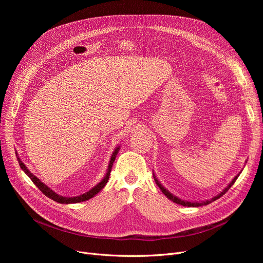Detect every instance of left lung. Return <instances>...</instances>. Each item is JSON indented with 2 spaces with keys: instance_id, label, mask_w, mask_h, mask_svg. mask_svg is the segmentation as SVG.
I'll return each instance as SVG.
<instances>
[{
  "instance_id": "obj_1",
  "label": "left lung",
  "mask_w": 263,
  "mask_h": 263,
  "mask_svg": "<svg viewBox=\"0 0 263 263\" xmlns=\"http://www.w3.org/2000/svg\"><path fill=\"white\" fill-rule=\"evenodd\" d=\"M245 163H246V161H245ZM240 174H241V172L234 177L232 180L229 182V184L219 193V194H217L216 196H214L213 198H211V199H206V200H204V201H190V200H184V199H181V198H179V197H177L176 195H174L173 193H171L167 189H165L163 185H162V183L159 181V179L157 178V176H156V174L154 173V178H155V181H156V183H157V185L160 187V190L162 191V193L163 194L166 196L168 199H171V200H173L174 202H176V203H178V204H181V205H184V206H200V205H205V204H209L210 202H212V201H214V200H216V199H218L220 196H223L225 193L232 186V184L236 182V180L238 179V177L240 176Z\"/></svg>"
}]
</instances>
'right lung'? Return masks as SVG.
Returning a JSON list of instances; mask_svg holds the SVG:
<instances>
[{
	"label": "right lung",
	"instance_id": "obj_1",
	"mask_svg": "<svg viewBox=\"0 0 263 263\" xmlns=\"http://www.w3.org/2000/svg\"><path fill=\"white\" fill-rule=\"evenodd\" d=\"M120 149V146H117L114 151L112 156H110V159H109V163H108V166H107V170H106V173L105 175L103 176V178L101 179V181L99 183H97L93 187H91L89 191L85 192L84 194H81V195H78V196H73V197H68V196H63L61 194H59V193H57L55 191H53L51 187H49L47 184H45L43 181L40 180L39 178H37L33 173H31V171L27 168L25 166V164L21 161V159L18 157V154H17V158H18V162H19V165L21 170L29 176V178L31 179V180L34 182V184L44 193V194L51 198L52 200L57 201V202H60V203H77V202H82V201H85V200H88L92 197H95L98 193L105 186V184L107 183L108 181V178H109V174H110V170H112V166H113V163L116 159V156L118 154V151Z\"/></svg>",
	"mask_w": 263,
	"mask_h": 263
}]
</instances>
